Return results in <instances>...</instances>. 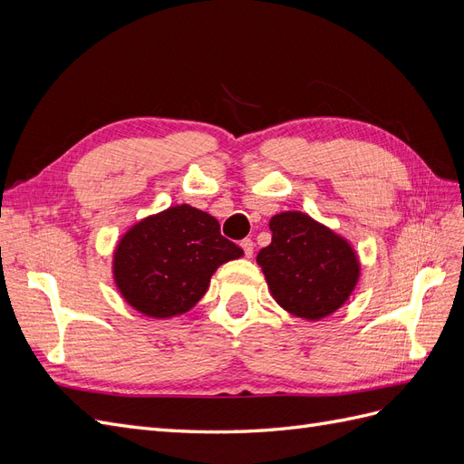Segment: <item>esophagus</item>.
Instances as JSON below:
<instances>
[{
  "mask_svg": "<svg viewBox=\"0 0 464 464\" xmlns=\"http://www.w3.org/2000/svg\"><path fill=\"white\" fill-rule=\"evenodd\" d=\"M242 249H244V254H246V257H251L254 256V247H256V244L249 240V237H246V240H242Z\"/></svg>",
  "mask_w": 464,
  "mask_h": 464,
  "instance_id": "esophagus-1",
  "label": "esophagus"
}]
</instances>
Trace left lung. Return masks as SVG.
I'll return each instance as SVG.
<instances>
[{"instance_id": "left-lung-1", "label": "left lung", "mask_w": 464, "mask_h": 464, "mask_svg": "<svg viewBox=\"0 0 464 464\" xmlns=\"http://www.w3.org/2000/svg\"><path fill=\"white\" fill-rule=\"evenodd\" d=\"M271 244L257 265L275 302L290 315L319 321L346 304L360 278L354 247L300 210L271 218Z\"/></svg>"}]
</instances>
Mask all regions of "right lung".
I'll return each mask as SVG.
<instances>
[{
    "mask_svg": "<svg viewBox=\"0 0 464 464\" xmlns=\"http://www.w3.org/2000/svg\"><path fill=\"white\" fill-rule=\"evenodd\" d=\"M242 256L215 217L184 203L133 224L114 249L111 273L133 310L170 319L203 298L222 263Z\"/></svg>",
    "mask_w": 464,
    "mask_h": 464,
    "instance_id": "obj_1",
    "label": "right lung"
}]
</instances>
